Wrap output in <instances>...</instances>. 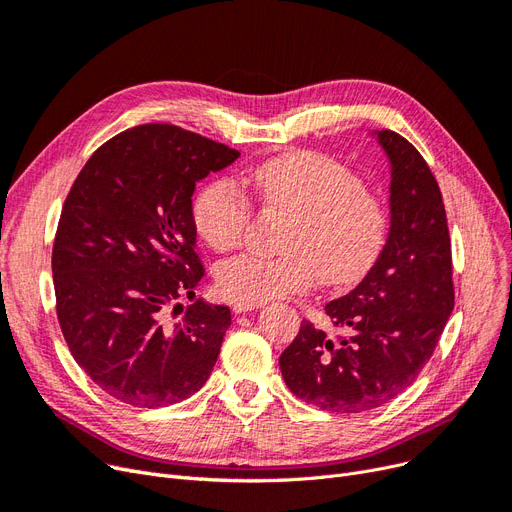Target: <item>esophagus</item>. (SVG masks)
Returning <instances> with one entry per match:
<instances>
[{"label": "esophagus", "mask_w": 512, "mask_h": 512, "mask_svg": "<svg viewBox=\"0 0 512 512\" xmlns=\"http://www.w3.org/2000/svg\"><path fill=\"white\" fill-rule=\"evenodd\" d=\"M264 304H258V302H233V312L241 314V312H250V310H256V308H262Z\"/></svg>", "instance_id": "esophagus-1"}]
</instances>
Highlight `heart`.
<instances>
[{
    "mask_svg": "<svg viewBox=\"0 0 512 512\" xmlns=\"http://www.w3.org/2000/svg\"><path fill=\"white\" fill-rule=\"evenodd\" d=\"M250 185L264 206L287 210L291 223L281 258L243 254L216 269L231 300L269 302L329 285H352L371 271L385 248L389 214L346 164L319 152H287L258 164ZM193 223L216 252L237 248L250 223V202L225 179L208 183L193 204Z\"/></svg>",
    "mask_w": 512,
    "mask_h": 512,
    "instance_id": "1",
    "label": "heart"
}]
</instances>
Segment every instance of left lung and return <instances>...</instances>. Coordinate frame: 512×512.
I'll list each match as a JSON object with an SVG mask.
<instances>
[{"mask_svg": "<svg viewBox=\"0 0 512 512\" xmlns=\"http://www.w3.org/2000/svg\"><path fill=\"white\" fill-rule=\"evenodd\" d=\"M389 160V233L371 271L325 312L346 337L302 321L279 367L291 394L329 412L377 408L417 379L452 308V254L440 187L402 135L373 131Z\"/></svg>", "mask_w": 512, "mask_h": 512, "instance_id": "8db88e82", "label": "left lung"}]
</instances>
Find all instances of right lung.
Here are the masks:
<instances>
[{"instance_id": "right-lung-1", "label": "right lung", "mask_w": 512, "mask_h": 512, "mask_svg": "<svg viewBox=\"0 0 512 512\" xmlns=\"http://www.w3.org/2000/svg\"><path fill=\"white\" fill-rule=\"evenodd\" d=\"M237 150L175 125L106 141L64 202L54 254L58 321L70 354L114 400L158 408L208 381L231 310L196 298L204 277L191 198Z\"/></svg>"}]
</instances>
